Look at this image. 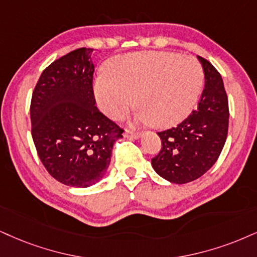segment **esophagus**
<instances>
[{"mask_svg":"<svg viewBox=\"0 0 257 257\" xmlns=\"http://www.w3.org/2000/svg\"><path fill=\"white\" fill-rule=\"evenodd\" d=\"M141 134H138V132H131V131H126L125 134H123V137L125 138H130V139H138L141 138Z\"/></svg>","mask_w":257,"mask_h":257,"instance_id":"obj_1","label":"esophagus"}]
</instances>
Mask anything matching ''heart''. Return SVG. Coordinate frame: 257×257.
<instances>
[{"label": "heart", "mask_w": 257, "mask_h": 257, "mask_svg": "<svg viewBox=\"0 0 257 257\" xmlns=\"http://www.w3.org/2000/svg\"><path fill=\"white\" fill-rule=\"evenodd\" d=\"M204 71L194 57L174 52H138L118 57L110 75L95 81L99 108L110 119H121L136 103V121L158 128L176 125L188 115L200 94Z\"/></svg>", "instance_id": "1"}]
</instances>
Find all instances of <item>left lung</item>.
Segmentation results:
<instances>
[{"instance_id": "1", "label": "left lung", "mask_w": 257, "mask_h": 257, "mask_svg": "<svg viewBox=\"0 0 257 257\" xmlns=\"http://www.w3.org/2000/svg\"><path fill=\"white\" fill-rule=\"evenodd\" d=\"M205 85L195 110L176 127L158 132L162 149L151 160L167 181L183 185L204 175L217 162L229 128V102L223 78L210 62L198 56Z\"/></svg>"}]
</instances>
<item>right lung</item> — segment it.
Here are the masks:
<instances>
[{
    "label": "right lung",
    "instance_id": "1",
    "mask_svg": "<svg viewBox=\"0 0 257 257\" xmlns=\"http://www.w3.org/2000/svg\"><path fill=\"white\" fill-rule=\"evenodd\" d=\"M93 49H77L50 64L31 101L32 138L53 179L87 188L102 179L121 130L95 106Z\"/></svg>",
    "mask_w": 257,
    "mask_h": 257
}]
</instances>
